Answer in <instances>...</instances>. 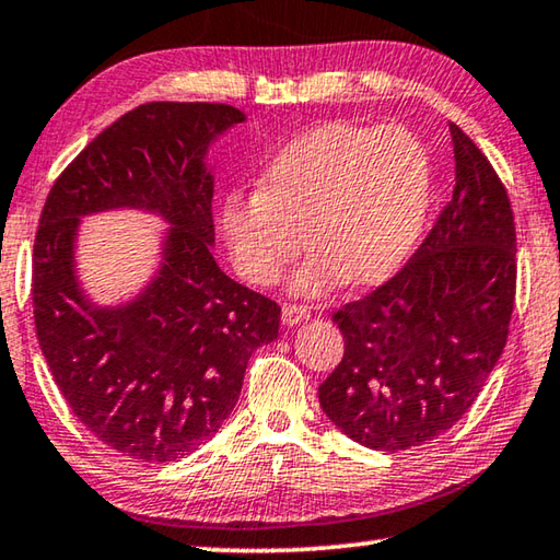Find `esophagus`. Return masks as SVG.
I'll use <instances>...</instances> for the list:
<instances>
[{
    "label": "esophagus",
    "mask_w": 560,
    "mask_h": 560,
    "mask_svg": "<svg viewBox=\"0 0 560 560\" xmlns=\"http://www.w3.org/2000/svg\"><path fill=\"white\" fill-rule=\"evenodd\" d=\"M310 319V310L302 307V305H285L282 307V325L288 327H295L300 322H307Z\"/></svg>",
    "instance_id": "esophagus-1"
}]
</instances>
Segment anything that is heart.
Listing matches in <instances>:
<instances>
[{
	"mask_svg": "<svg viewBox=\"0 0 560 560\" xmlns=\"http://www.w3.org/2000/svg\"><path fill=\"white\" fill-rule=\"evenodd\" d=\"M433 201V162L404 125L327 122L300 132L265 166L260 191L225 196L219 225L250 285H278L290 262L317 248L292 280L322 295L345 278L374 285L404 265Z\"/></svg>",
	"mask_w": 560,
	"mask_h": 560,
	"instance_id": "obj_1",
	"label": "heart"
}]
</instances>
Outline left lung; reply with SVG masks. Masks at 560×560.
I'll list each match as a JSON object with an SVG mask.
<instances>
[{"label": "left lung", "mask_w": 560, "mask_h": 560, "mask_svg": "<svg viewBox=\"0 0 560 560\" xmlns=\"http://www.w3.org/2000/svg\"><path fill=\"white\" fill-rule=\"evenodd\" d=\"M455 189L433 231L386 285L331 319L345 359L319 406L354 443L398 453L443 435L502 357L516 295V231L504 184L450 122Z\"/></svg>", "instance_id": "1"}]
</instances>
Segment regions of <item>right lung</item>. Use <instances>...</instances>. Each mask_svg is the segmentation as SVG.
I'll use <instances>...</instances> for the list:
<instances>
[{"mask_svg": "<svg viewBox=\"0 0 560 560\" xmlns=\"http://www.w3.org/2000/svg\"><path fill=\"white\" fill-rule=\"evenodd\" d=\"M248 120L221 103H144L58 176L34 243L38 347L75 418L107 447L174 463L219 433L250 354L278 337V302L213 260L211 144ZM142 210L167 229L140 293L97 306L77 275L85 214Z\"/></svg>", "mask_w": 560, "mask_h": 560, "instance_id": "right-lung-1", "label": "right lung"}]
</instances>
